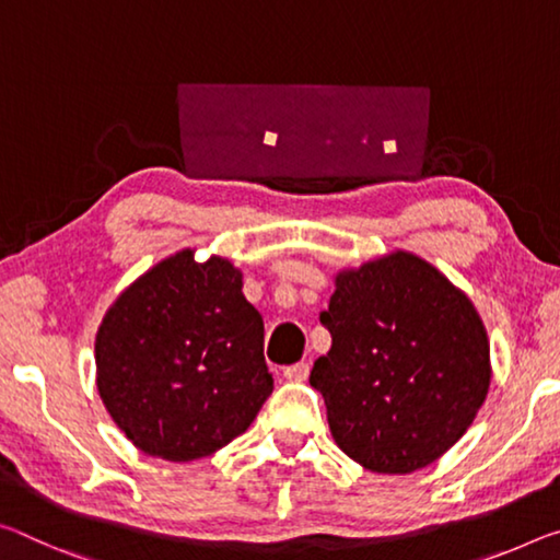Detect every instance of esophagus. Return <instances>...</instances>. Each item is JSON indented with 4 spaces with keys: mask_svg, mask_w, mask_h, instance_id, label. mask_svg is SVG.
I'll use <instances>...</instances> for the list:
<instances>
[{
    "mask_svg": "<svg viewBox=\"0 0 560 560\" xmlns=\"http://www.w3.org/2000/svg\"><path fill=\"white\" fill-rule=\"evenodd\" d=\"M308 371H312V366H308L306 361H299V363H291V366L283 369V376H287L289 381H306Z\"/></svg>",
    "mask_w": 560,
    "mask_h": 560,
    "instance_id": "obj_1",
    "label": "esophagus"
}]
</instances>
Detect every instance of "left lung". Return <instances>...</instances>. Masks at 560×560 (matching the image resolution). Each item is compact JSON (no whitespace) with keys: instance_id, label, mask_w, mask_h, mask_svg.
Returning a JSON list of instances; mask_svg holds the SVG:
<instances>
[{"instance_id":"obj_1","label":"left lung","mask_w":560,"mask_h":560,"mask_svg":"<svg viewBox=\"0 0 560 560\" xmlns=\"http://www.w3.org/2000/svg\"><path fill=\"white\" fill-rule=\"evenodd\" d=\"M322 324L331 351L312 386L346 456L376 474H411L454 446L483 406L486 328L466 294L406 252L341 271Z\"/></svg>"}]
</instances>
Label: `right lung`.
Masks as SVG:
<instances>
[{
    "instance_id": "add662e5",
    "label": "right lung",
    "mask_w": 560,
    "mask_h": 560,
    "mask_svg": "<svg viewBox=\"0 0 560 560\" xmlns=\"http://www.w3.org/2000/svg\"><path fill=\"white\" fill-rule=\"evenodd\" d=\"M96 388L149 456L194 460L244 433L273 392L264 318L226 259L186 248L137 279L96 334Z\"/></svg>"
}]
</instances>
